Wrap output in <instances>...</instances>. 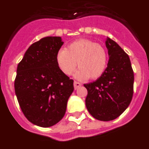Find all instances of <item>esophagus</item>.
I'll return each mask as SVG.
<instances>
[{"mask_svg": "<svg viewBox=\"0 0 149 149\" xmlns=\"http://www.w3.org/2000/svg\"><path fill=\"white\" fill-rule=\"evenodd\" d=\"M73 85H74V88L75 89H77L78 88H79L81 86H82V84H81L80 82H77V81H74V82H73Z\"/></svg>", "mask_w": 149, "mask_h": 149, "instance_id": "esophagus-1", "label": "esophagus"}]
</instances>
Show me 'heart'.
<instances>
[{
  "label": "heart",
  "instance_id": "b5f03b06",
  "mask_svg": "<svg viewBox=\"0 0 149 149\" xmlns=\"http://www.w3.org/2000/svg\"><path fill=\"white\" fill-rule=\"evenodd\" d=\"M57 66L70 76L77 66L75 77L79 79H97L103 75L107 65V53L100 44L88 39H79L60 50L56 57Z\"/></svg>",
  "mask_w": 149,
  "mask_h": 149
}]
</instances>
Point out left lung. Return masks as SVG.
<instances>
[{
  "mask_svg": "<svg viewBox=\"0 0 149 149\" xmlns=\"http://www.w3.org/2000/svg\"><path fill=\"white\" fill-rule=\"evenodd\" d=\"M109 61L102 77L84 84L88 95L87 110L98 120H113L127 109L133 95L134 73L128 54L114 41L107 38Z\"/></svg>",
  "mask_w": 149,
  "mask_h": 149,
  "instance_id": "left-lung-1",
  "label": "left lung"
}]
</instances>
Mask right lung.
Instances as JSON below:
<instances>
[{"label":"right lung","mask_w":149,"mask_h":149,"mask_svg":"<svg viewBox=\"0 0 149 149\" xmlns=\"http://www.w3.org/2000/svg\"><path fill=\"white\" fill-rule=\"evenodd\" d=\"M61 37L48 36L35 42L19 63L15 93L29 121L42 127L57 123L64 116L73 92V80L60 70L56 57Z\"/></svg>","instance_id":"add662e5"}]
</instances>
